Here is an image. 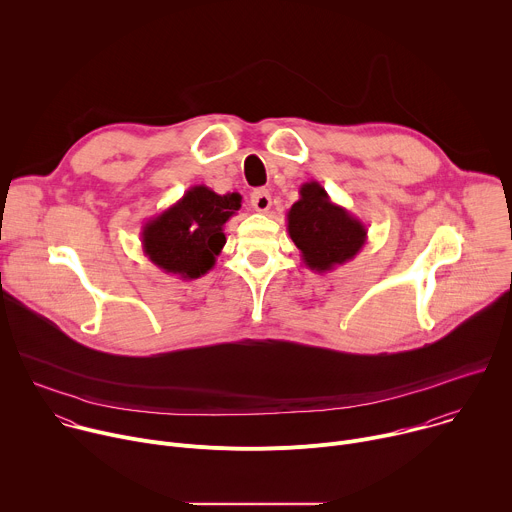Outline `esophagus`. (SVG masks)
Listing matches in <instances>:
<instances>
[{"instance_id": "34e87169", "label": "esophagus", "mask_w": 512, "mask_h": 512, "mask_svg": "<svg viewBox=\"0 0 512 512\" xmlns=\"http://www.w3.org/2000/svg\"><path fill=\"white\" fill-rule=\"evenodd\" d=\"M251 206L257 210V212H267L271 208V194L265 190V188H257L253 194H251Z\"/></svg>"}]
</instances>
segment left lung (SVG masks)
Here are the masks:
<instances>
[{
  "instance_id": "obj_1",
  "label": "left lung",
  "mask_w": 512,
  "mask_h": 512,
  "mask_svg": "<svg viewBox=\"0 0 512 512\" xmlns=\"http://www.w3.org/2000/svg\"><path fill=\"white\" fill-rule=\"evenodd\" d=\"M287 233L302 253L308 269L326 273L346 261L367 243V227L344 206L332 202L320 182L300 186V200L287 210Z\"/></svg>"
}]
</instances>
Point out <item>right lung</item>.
I'll list each match as a JSON object with an SVG mask.
<instances>
[{"instance_id":"add662e5","label":"right lung","mask_w":512,"mask_h":512,"mask_svg":"<svg viewBox=\"0 0 512 512\" xmlns=\"http://www.w3.org/2000/svg\"><path fill=\"white\" fill-rule=\"evenodd\" d=\"M241 194H216L208 186H192L184 196L141 229V249L164 273L198 279L221 255L225 223L241 208Z\"/></svg>"}]
</instances>
